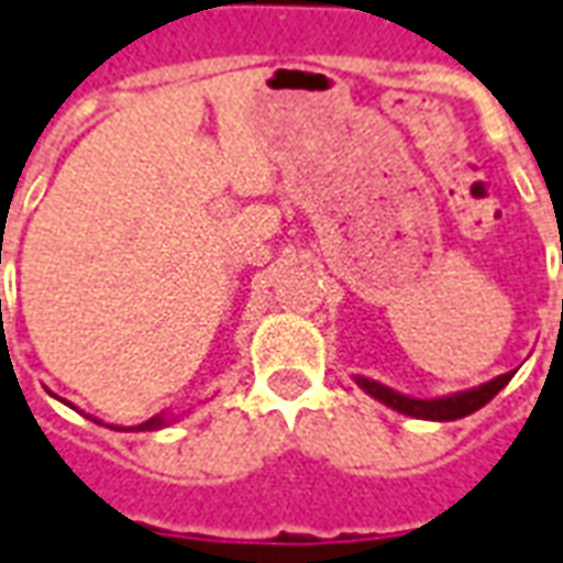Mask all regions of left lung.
I'll use <instances>...</instances> for the list:
<instances>
[{
	"mask_svg": "<svg viewBox=\"0 0 563 563\" xmlns=\"http://www.w3.org/2000/svg\"><path fill=\"white\" fill-rule=\"evenodd\" d=\"M511 377H515V371H511V374H499V377L487 379V383L475 386V389H466V393L441 395V398H410V395L395 393V389H389V386H383V383H377V379L371 377H355V383H358V389H364L371 398H377L379 405L393 407V410L405 413V417L448 422L475 413V410L487 405Z\"/></svg>",
	"mask_w": 563,
	"mask_h": 563,
	"instance_id": "obj_1",
	"label": "left lung"
}]
</instances>
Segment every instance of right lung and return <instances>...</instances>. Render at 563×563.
I'll return each mask as SVG.
<instances>
[{"mask_svg": "<svg viewBox=\"0 0 563 563\" xmlns=\"http://www.w3.org/2000/svg\"><path fill=\"white\" fill-rule=\"evenodd\" d=\"M64 401V398H60ZM73 407V405H69ZM88 420H95V417H88ZM170 420H177V417H168V410H162V413H156V417H150L146 422H141V426H131V429H137V432H153V429H162V426H168ZM100 422V420H95ZM122 429V426H119Z\"/></svg>", "mask_w": 563, "mask_h": 563, "instance_id": "right-lung-1", "label": "right lung"}]
</instances>
